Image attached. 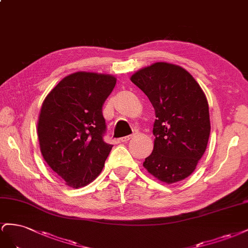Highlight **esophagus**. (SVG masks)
<instances>
[{
  "instance_id": "1",
  "label": "esophagus",
  "mask_w": 248,
  "mask_h": 248,
  "mask_svg": "<svg viewBox=\"0 0 248 248\" xmlns=\"http://www.w3.org/2000/svg\"><path fill=\"white\" fill-rule=\"evenodd\" d=\"M133 135H128V136H124V137H122L119 138V142H128V141L132 138Z\"/></svg>"
}]
</instances>
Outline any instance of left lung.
Here are the masks:
<instances>
[{"mask_svg": "<svg viewBox=\"0 0 248 248\" xmlns=\"http://www.w3.org/2000/svg\"><path fill=\"white\" fill-rule=\"evenodd\" d=\"M131 81L147 95L157 117L154 151L143 166L167 184L186 179L202 157L210 136L203 91L187 70L166 62L138 70Z\"/></svg>", "mask_w": 248, "mask_h": 248, "instance_id": "8db88e82", "label": "left lung"}]
</instances>
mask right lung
<instances>
[{
	"label": "right lung",
	"instance_id": "add662e5",
	"mask_svg": "<svg viewBox=\"0 0 248 248\" xmlns=\"http://www.w3.org/2000/svg\"><path fill=\"white\" fill-rule=\"evenodd\" d=\"M115 84L113 76L75 73L61 80L41 106L37 125L41 154L69 187L93 182L112 150L104 141L103 106Z\"/></svg>",
	"mask_w": 248,
	"mask_h": 248
}]
</instances>
